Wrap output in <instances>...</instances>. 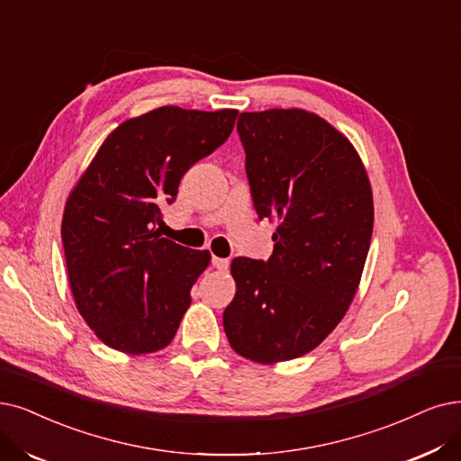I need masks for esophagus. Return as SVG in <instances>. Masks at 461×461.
Listing matches in <instances>:
<instances>
[{"mask_svg": "<svg viewBox=\"0 0 461 461\" xmlns=\"http://www.w3.org/2000/svg\"><path fill=\"white\" fill-rule=\"evenodd\" d=\"M212 265H213L217 270H227V268H229V259H223V257H213Z\"/></svg>", "mask_w": 461, "mask_h": 461, "instance_id": "esophagus-1", "label": "esophagus"}]
</instances>
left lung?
I'll return each instance as SVG.
<instances>
[{
  "mask_svg": "<svg viewBox=\"0 0 461 461\" xmlns=\"http://www.w3.org/2000/svg\"><path fill=\"white\" fill-rule=\"evenodd\" d=\"M236 128L257 215L278 229L268 261H232L223 327L236 354L270 365L312 352L352 304L373 236V189L354 145L316 113H240Z\"/></svg>",
  "mask_w": 461,
  "mask_h": 461,
  "instance_id": "obj_1",
  "label": "left lung"
}]
</instances>
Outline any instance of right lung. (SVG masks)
<instances>
[{
	"label": "right lung",
	"mask_w": 461,
	"mask_h": 461,
	"mask_svg": "<svg viewBox=\"0 0 461 461\" xmlns=\"http://www.w3.org/2000/svg\"><path fill=\"white\" fill-rule=\"evenodd\" d=\"M236 115L164 105L128 119L69 193L62 244L73 301L117 352H158L176 337L212 255L162 238L160 208L183 174L227 141Z\"/></svg>",
	"instance_id": "add662e5"
}]
</instances>
